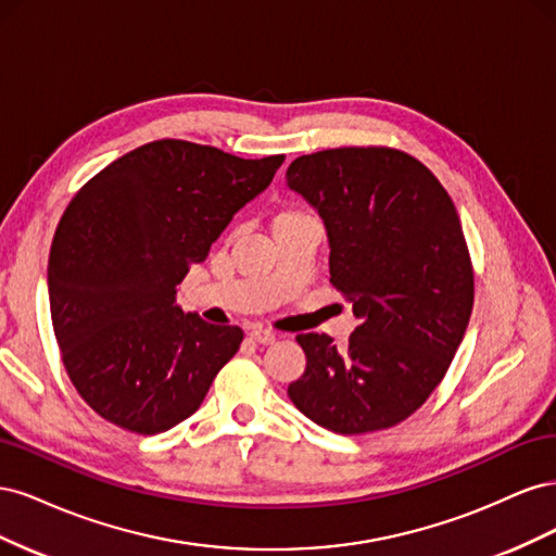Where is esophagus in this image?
I'll use <instances>...</instances> for the list:
<instances>
[{"instance_id":"1","label":"esophagus","mask_w":556,"mask_h":556,"mask_svg":"<svg viewBox=\"0 0 556 556\" xmlns=\"http://www.w3.org/2000/svg\"><path fill=\"white\" fill-rule=\"evenodd\" d=\"M250 341L260 343V345H271L276 341V333L268 329H255V331H250Z\"/></svg>"}]
</instances>
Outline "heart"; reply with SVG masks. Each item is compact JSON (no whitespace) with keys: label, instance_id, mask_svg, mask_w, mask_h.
Here are the masks:
<instances>
[{"label":"heart","instance_id":"1","mask_svg":"<svg viewBox=\"0 0 556 556\" xmlns=\"http://www.w3.org/2000/svg\"><path fill=\"white\" fill-rule=\"evenodd\" d=\"M301 217H308V215H304V213H301V211H282V213H278V215H276L274 227H278V225H285V223H294V220H301Z\"/></svg>","mask_w":556,"mask_h":556}]
</instances>
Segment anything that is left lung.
Segmentation results:
<instances>
[{
    "label": "left lung",
    "instance_id": "obj_1",
    "mask_svg": "<svg viewBox=\"0 0 556 556\" xmlns=\"http://www.w3.org/2000/svg\"><path fill=\"white\" fill-rule=\"evenodd\" d=\"M285 178L323 217L331 285L359 319L343 348L296 336L306 371L288 394L336 433L394 427L443 380L473 308L457 208L422 162L392 148L323 150Z\"/></svg>",
    "mask_w": 556,
    "mask_h": 556
}]
</instances>
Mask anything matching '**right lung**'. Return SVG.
Segmentation results:
<instances>
[{
	"instance_id": "1",
	"label": "right lung",
	"mask_w": 556,
	"mask_h": 556,
	"mask_svg": "<svg viewBox=\"0 0 556 556\" xmlns=\"http://www.w3.org/2000/svg\"><path fill=\"white\" fill-rule=\"evenodd\" d=\"M282 162L162 139L72 199L50 245V317L66 374L94 413L150 435L201 406L243 331L182 313L178 285Z\"/></svg>"
}]
</instances>
